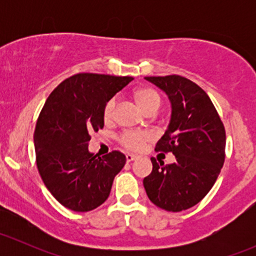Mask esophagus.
Returning <instances> with one entry per match:
<instances>
[{"mask_svg": "<svg viewBox=\"0 0 256 256\" xmlns=\"http://www.w3.org/2000/svg\"><path fill=\"white\" fill-rule=\"evenodd\" d=\"M135 158H138V156H135V154H126V161H128V162L134 161V160H135Z\"/></svg>", "mask_w": 256, "mask_h": 256, "instance_id": "34e87169", "label": "esophagus"}]
</instances>
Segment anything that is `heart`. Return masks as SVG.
I'll return each instance as SVG.
<instances>
[{"label":"heart","mask_w":256,"mask_h":256,"mask_svg":"<svg viewBox=\"0 0 256 256\" xmlns=\"http://www.w3.org/2000/svg\"><path fill=\"white\" fill-rule=\"evenodd\" d=\"M136 102L146 114H154L161 108L162 98L158 92L150 86L138 88L134 92ZM116 98H110L102 108V120L106 124L112 122L115 118ZM151 134L141 130H128L118 136V142L130 151H141L151 141Z\"/></svg>","instance_id":"1"}]
</instances>
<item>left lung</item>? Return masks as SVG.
Listing matches in <instances>:
<instances>
[{
  "label": "left lung",
  "instance_id": "left-lung-1",
  "mask_svg": "<svg viewBox=\"0 0 256 256\" xmlns=\"http://www.w3.org/2000/svg\"><path fill=\"white\" fill-rule=\"evenodd\" d=\"M161 88L172 104L168 128L157 152L174 154V164L151 157L152 172L144 178L147 197L167 212L200 203L213 187L226 160V128L207 92L184 76H146Z\"/></svg>",
  "mask_w": 256,
  "mask_h": 256
}]
</instances>
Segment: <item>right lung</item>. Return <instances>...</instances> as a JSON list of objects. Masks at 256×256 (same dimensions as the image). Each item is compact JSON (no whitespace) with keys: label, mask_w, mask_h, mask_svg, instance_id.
I'll use <instances>...</instances> for the list:
<instances>
[{"label":"right lung","mask_w":256,"mask_h":256,"mask_svg":"<svg viewBox=\"0 0 256 256\" xmlns=\"http://www.w3.org/2000/svg\"><path fill=\"white\" fill-rule=\"evenodd\" d=\"M132 76L79 73L62 82L48 96L34 128L37 168L46 187L66 208L89 212L102 206L112 180L126 164L112 151L98 157L88 151L92 132L104 128L105 102Z\"/></svg>","instance_id":"1"}]
</instances>
